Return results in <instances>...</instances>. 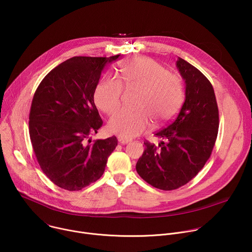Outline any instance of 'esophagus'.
I'll return each mask as SVG.
<instances>
[{"mask_svg": "<svg viewBox=\"0 0 252 252\" xmlns=\"http://www.w3.org/2000/svg\"><path fill=\"white\" fill-rule=\"evenodd\" d=\"M129 141H130V139H128V138H125V137H122V136L119 137V142L122 143V145H126V143H128Z\"/></svg>", "mask_w": 252, "mask_h": 252, "instance_id": "34e87169", "label": "esophagus"}]
</instances>
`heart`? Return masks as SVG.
<instances>
[{
  "label": "heart",
  "mask_w": 252,
  "mask_h": 252,
  "mask_svg": "<svg viewBox=\"0 0 252 252\" xmlns=\"http://www.w3.org/2000/svg\"><path fill=\"white\" fill-rule=\"evenodd\" d=\"M120 79L104 77L97 84L94 101L99 110L112 115L122 104L125 88H139L133 109H124L110 121L112 132L131 138L149 129L152 119L163 124L174 117L185 99L183 79L169 73L153 59L132 58L120 64Z\"/></svg>",
  "instance_id": "b5f03b06"
}]
</instances>
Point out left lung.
<instances>
[{
	"label": "left lung",
	"instance_id": "1",
	"mask_svg": "<svg viewBox=\"0 0 252 252\" xmlns=\"http://www.w3.org/2000/svg\"><path fill=\"white\" fill-rule=\"evenodd\" d=\"M176 66L186 81V100L177 116L156 132L163 140L156 147L146 140L136 162L139 176L162 190H173L201 170L210 158L220 126L214 90L195 66L179 58Z\"/></svg>",
	"mask_w": 252,
	"mask_h": 252
}]
</instances>
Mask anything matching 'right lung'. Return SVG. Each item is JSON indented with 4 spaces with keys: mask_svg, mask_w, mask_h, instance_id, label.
Segmentation results:
<instances>
[{
    "mask_svg": "<svg viewBox=\"0 0 252 252\" xmlns=\"http://www.w3.org/2000/svg\"><path fill=\"white\" fill-rule=\"evenodd\" d=\"M110 58L74 57L60 63L34 92L29 115L32 150L43 172L75 191L96 182L118 146L114 135L92 141L102 126L94 94Z\"/></svg>",
    "mask_w": 252,
    "mask_h": 252,
    "instance_id": "obj_1",
    "label": "right lung"
}]
</instances>
